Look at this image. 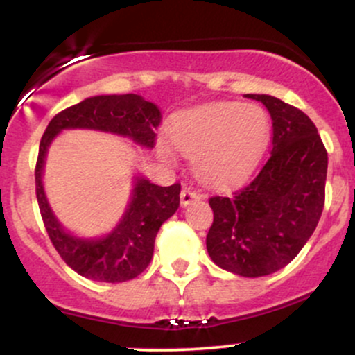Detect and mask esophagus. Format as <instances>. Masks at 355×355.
<instances>
[{"label": "esophagus", "instance_id": "esophagus-1", "mask_svg": "<svg viewBox=\"0 0 355 355\" xmlns=\"http://www.w3.org/2000/svg\"><path fill=\"white\" fill-rule=\"evenodd\" d=\"M200 198V193H198L197 190H193L191 187H183L182 193H180V200H182V205L187 207L189 203L198 200Z\"/></svg>", "mask_w": 355, "mask_h": 355}]
</instances>
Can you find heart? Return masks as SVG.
<instances>
[{
    "instance_id": "heart-1",
    "label": "heart",
    "mask_w": 355,
    "mask_h": 355,
    "mask_svg": "<svg viewBox=\"0 0 355 355\" xmlns=\"http://www.w3.org/2000/svg\"><path fill=\"white\" fill-rule=\"evenodd\" d=\"M270 137L267 112L257 103L220 101L175 116L170 138L178 152L193 158L195 172L211 185H230L248 177ZM158 155L172 162V150L158 141Z\"/></svg>"
}]
</instances>
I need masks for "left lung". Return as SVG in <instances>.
Instances as JSON below:
<instances>
[{
    "mask_svg": "<svg viewBox=\"0 0 355 355\" xmlns=\"http://www.w3.org/2000/svg\"><path fill=\"white\" fill-rule=\"evenodd\" d=\"M272 152L260 172L232 195H214L207 234L210 259L223 270L263 277L287 266L311 239L325 202L327 150L312 120L270 95Z\"/></svg>",
    "mask_w": 355,
    "mask_h": 355,
    "instance_id": "obj_1",
    "label": "left lung"
}]
</instances>
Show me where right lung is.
<instances>
[{
	"label": "right lung",
	"instance_id": "1",
	"mask_svg": "<svg viewBox=\"0 0 355 355\" xmlns=\"http://www.w3.org/2000/svg\"><path fill=\"white\" fill-rule=\"evenodd\" d=\"M160 110L140 95L92 96L53 116L40 141L35 168L36 198L48 237L61 259L76 274L96 282L118 284L135 279L153 257L155 237L162 223L180 205V183L160 187L135 177L132 200L112 234L101 239H80L61 227L48 205L43 189V166L48 146L61 130L88 128L128 137L146 148H153Z\"/></svg>",
	"mask_w": 355,
	"mask_h": 355
}]
</instances>
